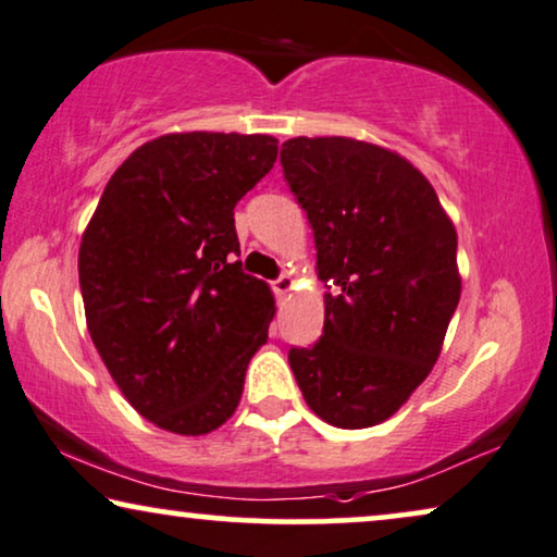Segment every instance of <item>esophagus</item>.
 Returning a JSON list of instances; mask_svg holds the SVG:
<instances>
[{"instance_id":"1","label":"esophagus","mask_w":557,"mask_h":557,"mask_svg":"<svg viewBox=\"0 0 557 557\" xmlns=\"http://www.w3.org/2000/svg\"><path fill=\"white\" fill-rule=\"evenodd\" d=\"M293 285H295L293 280L287 277V274H283V277H280V280H274L272 290H274V295H277V298H285V295L293 290Z\"/></svg>"}]
</instances>
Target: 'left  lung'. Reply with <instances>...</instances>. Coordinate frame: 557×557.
Wrapping results in <instances>:
<instances>
[{"label":"left lung","mask_w":557,"mask_h":557,"mask_svg":"<svg viewBox=\"0 0 557 557\" xmlns=\"http://www.w3.org/2000/svg\"><path fill=\"white\" fill-rule=\"evenodd\" d=\"M318 249L323 336L290 348L310 410L329 425H380L438 361L461 298L456 226L403 154L351 137H293L280 152Z\"/></svg>","instance_id":"8db88e82"}]
</instances>
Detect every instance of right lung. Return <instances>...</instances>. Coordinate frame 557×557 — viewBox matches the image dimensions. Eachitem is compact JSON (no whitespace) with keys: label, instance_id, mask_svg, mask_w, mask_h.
Returning a JSON list of instances; mask_svg holds the SVG:
<instances>
[{"label":"right lung","instance_id":"right-lung-1","mask_svg":"<svg viewBox=\"0 0 557 557\" xmlns=\"http://www.w3.org/2000/svg\"><path fill=\"white\" fill-rule=\"evenodd\" d=\"M274 160L270 135H160L116 168L81 236L96 351L127 403L168 433L224 425L267 344L274 295L234 262V206Z\"/></svg>","mask_w":557,"mask_h":557}]
</instances>
